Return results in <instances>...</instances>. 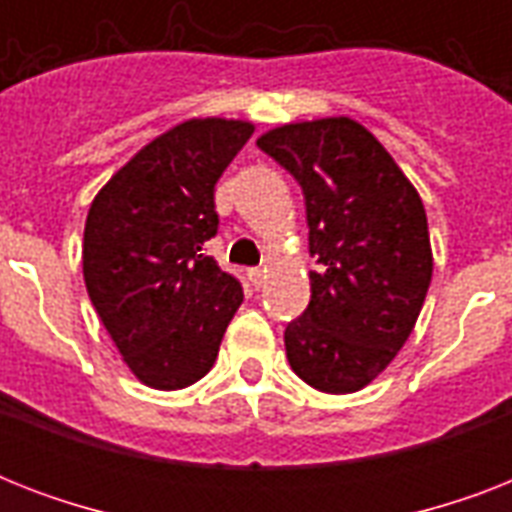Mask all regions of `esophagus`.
<instances>
[{
	"label": "esophagus",
	"mask_w": 512,
	"mask_h": 512,
	"mask_svg": "<svg viewBox=\"0 0 512 512\" xmlns=\"http://www.w3.org/2000/svg\"><path fill=\"white\" fill-rule=\"evenodd\" d=\"M247 276H249V281H252V287H255V289H260L265 284V271H263V268H249Z\"/></svg>",
	"instance_id": "34e87169"
}]
</instances>
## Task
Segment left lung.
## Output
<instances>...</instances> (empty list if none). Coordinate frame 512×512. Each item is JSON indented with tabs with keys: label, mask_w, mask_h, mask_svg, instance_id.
Returning <instances> with one entry per match:
<instances>
[{
	"label": "left lung",
	"mask_w": 512,
	"mask_h": 512,
	"mask_svg": "<svg viewBox=\"0 0 512 512\" xmlns=\"http://www.w3.org/2000/svg\"><path fill=\"white\" fill-rule=\"evenodd\" d=\"M257 146L305 196L311 303L284 332L289 366L321 393H356L404 348L433 276L428 217L393 156L348 116L281 124Z\"/></svg>",
	"instance_id": "1"
}]
</instances>
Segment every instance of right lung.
I'll return each instance as SVG.
<instances>
[{
	"instance_id": "1",
	"label": "right lung",
	"mask_w": 512,
	"mask_h": 512,
	"mask_svg": "<svg viewBox=\"0 0 512 512\" xmlns=\"http://www.w3.org/2000/svg\"><path fill=\"white\" fill-rule=\"evenodd\" d=\"M241 119H188L143 146L92 199L84 284L143 385L180 390L212 369L244 292L204 252L215 183L252 138Z\"/></svg>"
}]
</instances>
